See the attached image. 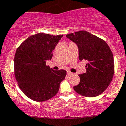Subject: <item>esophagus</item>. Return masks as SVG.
I'll use <instances>...</instances> for the list:
<instances>
[{
    "label": "esophagus",
    "instance_id": "esophagus-1",
    "mask_svg": "<svg viewBox=\"0 0 126 126\" xmlns=\"http://www.w3.org/2000/svg\"><path fill=\"white\" fill-rule=\"evenodd\" d=\"M67 74L68 75H72V74H73V73H72V72H70V71H67Z\"/></svg>",
    "mask_w": 126,
    "mask_h": 126
}]
</instances>
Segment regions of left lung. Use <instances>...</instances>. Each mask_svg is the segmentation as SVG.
Instances as JSON below:
<instances>
[{"label":"left lung","mask_w":126,"mask_h":126,"mask_svg":"<svg viewBox=\"0 0 126 126\" xmlns=\"http://www.w3.org/2000/svg\"><path fill=\"white\" fill-rule=\"evenodd\" d=\"M76 44L80 61H86V72L79 74L80 82L74 87L77 93L91 97L102 94L109 86L114 72L113 54L104 40L87 31L66 35Z\"/></svg>","instance_id":"left-lung-1"}]
</instances>
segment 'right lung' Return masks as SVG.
I'll list each match as a JSON object with an SVG mask.
<instances>
[{
  "instance_id": "obj_1",
  "label": "right lung",
  "mask_w": 126,
  "mask_h": 126,
  "mask_svg": "<svg viewBox=\"0 0 126 126\" xmlns=\"http://www.w3.org/2000/svg\"><path fill=\"white\" fill-rule=\"evenodd\" d=\"M62 36L39 33L29 37L16 50V79L24 94L33 101L42 102L54 97L65 79V70L54 71L46 65Z\"/></svg>"
}]
</instances>
